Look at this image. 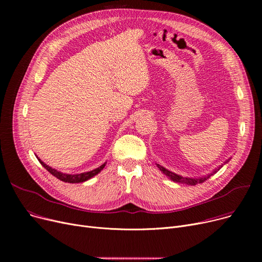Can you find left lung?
Here are the masks:
<instances>
[{
    "label": "left lung",
    "instance_id": "obj_1",
    "mask_svg": "<svg viewBox=\"0 0 262 262\" xmlns=\"http://www.w3.org/2000/svg\"><path fill=\"white\" fill-rule=\"evenodd\" d=\"M229 160H230V158L227 159L223 164H226ZM223 164H221V166L217 167L216 169H214L211 173H209V174H207V175H203L202 177H186V176L178 175V174H176V173H174V172H172V171L166 169L164 167L160 166V164H158V163H156V166H157V168H158L164 175H166L167 177H169L170 180L173 181L174 183H181V184H185V185H189V186H195L196 184H202V183H204L205 181H207L211 175L215 174L220 169H221V168L223 167Z\"/></svg>",
    "mask_w": 262,
    "mask_h": 262
}]
</instances>
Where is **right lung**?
Masks as SVG:
<instances>
[{"instance_id":"right-lung-1","label":"right lung","mask_w":262,"mask_h":262,"mask_svg":"<svg viewBox=\"0 0 262 262\" xmlns=\"http://www.w3.org/2000/svg\"><path fill=\"white\" fill-rule=\"evenodd\" d=\"M36 157L38 158L39 162L42 164V167L45 169H47L52 175H54L55 177H57L58 180H60V181H62L64 183H70V184L84 183V182L90 180V178H92L96 174H99L104 169V167L106 166V163H107V162L103 163L102 166H100L99 168H96V169H94L92 171H88V172H84V173H78V174H67V173H62L60 171H57L56 169H53L52 167L48 166V164L45 163L42 160H41L37 155H36Z\"/></svg>"}]
</instances>
